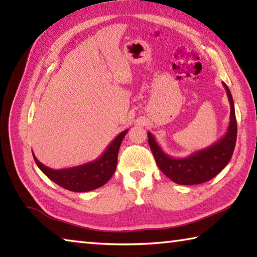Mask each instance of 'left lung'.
Segmentation results:
<instances>
[{
  "mask_svg": "<svg viewBox=\"0 0 257 257\" xmlns=\"http://www.w3.org/2000/svg\"><path fill=\"white\" fill-rule=\"evenodd\" d=\"M230 103V122L224 136L206 149L194 152L185 158H172L161 149L150 132L149 144L156 164L169 179L179 185H198L211 180L225 168L231 159L237 139V121L232 95L222 82Z\"/></svg>",
  "mask_w": 257,
  "mask_h": 257,
  "instance_id": "1",
  "label": "left lung"
}]
</instances>
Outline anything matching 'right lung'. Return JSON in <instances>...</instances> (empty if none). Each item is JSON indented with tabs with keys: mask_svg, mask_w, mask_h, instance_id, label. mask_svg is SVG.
Wrapping results in <instances>:
<instances>
[{
	"mask_svg": "<svg viewBox=\"0 0 257 257\" xmlns=\"http://www.w3.org/2000/svg\"><path fill=\"white\" fill-rule=\"evenodd\" d=\"M127 133L128 129L121 132L98 159L78 167L54 170L41 163L34 153L33 156L41 171L56 185L77 193H86L99 188L110 180L115 171L121 142Z\"/></svg>",
	"mask_w": 257,
	"mask_h": 257,
	"instance_id": "1",
	"label": "right lung"
}]
</instances>
